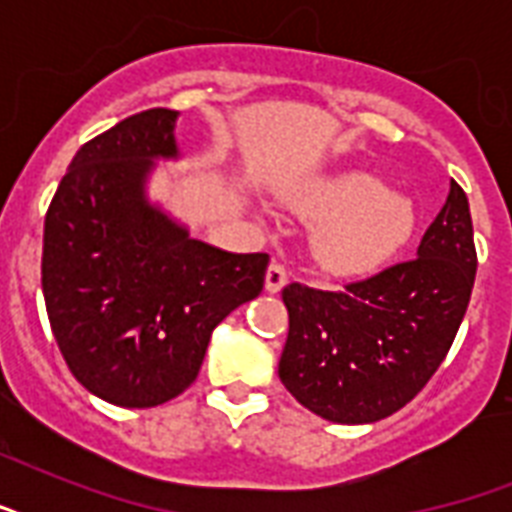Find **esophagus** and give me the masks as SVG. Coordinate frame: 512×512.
Segmentation results:
<instances>
[{
    "mask_svg": "<svg viewBox=\"0 0 512 512\" xmlns=\"http://www.w3.org/2000/svg\"><path fill=\"white\" fill-rule=\"evenodd\" d=\"M289 281L287 268L281 263H271L268 265V273H265V289L268 292H281V287Z\"/></svg>",
    "mask_w": 512,
    "mask_h": 512,
    "instance_id": "34e87169",
    "label": "esophagus"
}]
</instances>
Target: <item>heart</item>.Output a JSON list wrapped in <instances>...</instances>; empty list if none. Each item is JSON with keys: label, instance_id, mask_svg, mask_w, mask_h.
<instances>
[{"label": "heart", "instance_id": "b5f03b06", "mask_svg": "<svg viewBox=\"0 0 512 512\" xmlns=\"http://www.w3.org/2000/svg\"><path fill=\"white\" fill-rule=\"evenodd\" d=\"M295 207L321 220L313 252L324 268L337 273H364L388 263L420 225L412 196L388 191L380 177L366 172L321 177L297 193Z\"/></svg>", "mask_w": 512, "mask_h": 512}]
</instances>
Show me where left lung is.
Instances as JSON below:
<instances>
[{"instance_id": "1", "label": "left lung", "mask_w": 512, "mask_h": 512, "mask_svg": "<svg viewBox=\"0 0 512 512\" xmlns=\"http://www.w3.org/2000/svg\"><path fill=\"white\" fill-rule=\"evenodd\" d=\"M476 265L468 196L452 180L417 257L340 289L297 281L284 287V388L305 409L342 425L398 412L428 385L452 348Z\"/></svg>"}]
</instances>
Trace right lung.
<instances>
[{
    "instance_id": "obj_1",
    "label": "right lung",
    "mask_w": 512,
    "mask_h": 512,
    "mask_svg": "<svg viewBox=\"0 0 512 512\" xmlns=\"http://www.w3.org/2000/svg\"><path fill=\"white\" fill-rule=\"evenodd\" d=\"M170 108H148L84 143L44 217L42 292L68 369L108 404L180 396L212 329L263 292L268 255L191 239L146 199L154 159H175Z\"/></svg>"
}]
</instances>
